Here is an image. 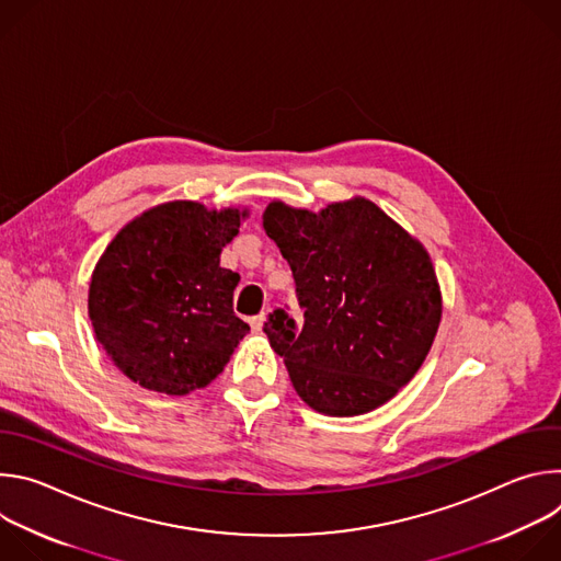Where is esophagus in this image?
<instances>
[{"instance_id": "34e87169", "label": "esophagus", "mask_w": 561, "mask_h": 561, "mask_svg": "<svg viewBox=\"0 0 561 561\" xmlns=\"http://www.w3.org/2000/svg\"><path fill=\"white\" fill-rule=\"evenodd\" d=\"M249 322H251V329H253V331H262V327H264V322H266V312H260V314L251 317Z\"/></svg>"}]
</instances>
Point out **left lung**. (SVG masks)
Returning <instances> with one entry per match:
<instances>
[{"instance_id":"left-lung-1","label":"left lung","mask_w":561,"mask_h":561,"mask_svg":"<svg viewBox=\"0 0 561 561\" xmlns=\"http://www.w3.org/2000/svg\"><path fill=\"white\" fill-rule=\"evenodd\" d=\"M264 230L288 262L301 322L277 308L264 333L317 413L375 411L424 364L442 319L426 249L370 199L319 213L271 202Z\"/></svg>"}]
</instances>
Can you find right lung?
<instances>
[{
	"instance_id": "right-lung-1",
	"label": "right lung",
	"mask_w": 561,
	"mask_h": 561,
	"mask_svg": "<svg viewBox=\"0 0 561 561\" xmlns=\"http://www.w3.org/2000/svg\"><path fill=\"white\" fill-rule=\"evenodd\" d=\"M249 210L167 202L128 221L100 257L89 317L113 364L141 388L208 386L251 329L232 312L239 275L219 266Z\"/></svg>"
}]
</instances>
